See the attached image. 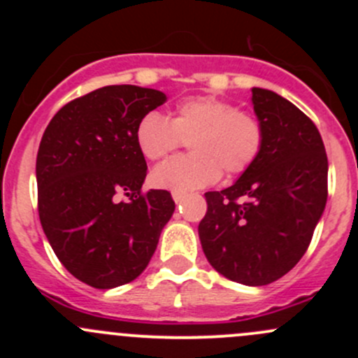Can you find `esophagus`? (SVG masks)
<instances>
[{"instance_id":"obj_1","label":"esophagus","mask_w":358,"mask_h":358,"mask_svg":"<svg viewBox=\"0 0 358 358\" xmlns=\"http://www.w3.org/2000/svg\"><path fill=\"white\" fill-rule=\"evenodd\" d=\"M171 196H173V201H175L176 204H182L183 199H185V194H182V192H173Z\"/></svg>"}]
</instances>
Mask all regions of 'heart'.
Masks as SVG:
<instances>
[{"instance_id":"obj_1","label":"heart","mask_w":358,"mask_h":358,"mask_svg":"<svg viewBox=\"0 0 358 358\" xmlns=\"http://www.w3.org/2000/svg\"><path fill=\"white\" fill-rule=\"evenodd\" d=\"M136 145L147 159H161L189 140L190 156L168 159L156 166L152 183L157 189L190 192L213 185L222 176L239 175L259 156L263 129L258 119L241 112L218 96H192L168 119L149 112L136 124Z\"/></svg>"}]
</instances>
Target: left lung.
Here are the masks:
<instances>
[{"mask_svg": "<svg viewBox=\"0 0 358 358\" xmlns=\"http://www.w3.org/2000/svg\"><path fill=\"white\" fill-rule=\"evenodd\" d=\"M263 145L236 183L206 192L199 239L213 268L266 286L301 259L327 201V156L317 126L294 103L251 90Z\"/></svg>", "mask_w": 358, "mask_h": 358, "instance_id": "1", "label": "left lung"}]
</instances>
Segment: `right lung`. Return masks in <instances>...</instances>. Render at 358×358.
Listing matches in <instances>:
<instances>
[{
    "label": "right lung",
    "mask_w": 358,
    "mask_h": 358,
    "mask_svg": "<svg viewBox=\"0 0 358 358\" xmlns=\"http://www.w3.org/2000/svg\"><path fill=\"white\" fill-rule=\"evenodd\" d=\"M166 100L159 90L103 86L64 106L43 133L41 227L60 263L96 289L135 280L175 211L168 190L142 196L147 162L135 140L140 119Z\"/></svg>",
    "instance_id": "obj_1"
}]
</instances>
